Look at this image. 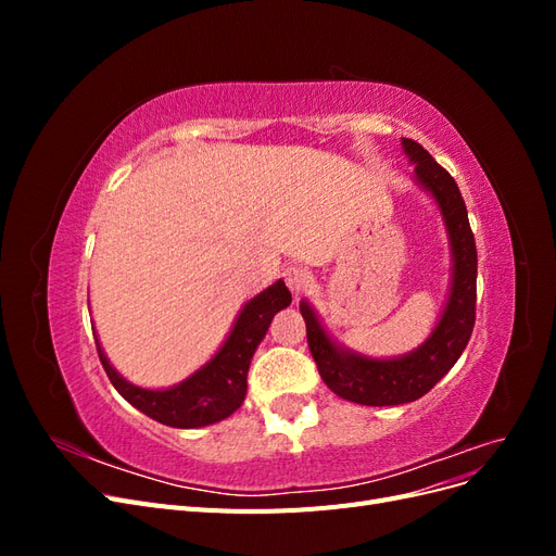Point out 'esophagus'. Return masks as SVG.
<instances>
[{
  "mask_svg": "<svg viewBox=\"0 0 556 556\" xmlns=\"http://www.w3.org/2000/svg\"><path fill=\"white\" fill-rule=\"evenodd\" d=\"M282 280L288 282L290 292H292L294 296H299L301 292H304V290L308 288L313 276L306 271V268H301V266H288V268H285V271H282Z\"/></svg>",
  "mask_w": 556,
  "mask_h": 556,
  "instance_id": "esophagus-1",
  "label": "esophagus"
}]
</instances>
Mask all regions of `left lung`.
I'll list each match as a JSON object with an SVG mask.
<instances>
[{
    "instance_id": "left-lung-1",
    "label": "left lung",
    "mask_w": 556,
    "mask_h": 556,
    "mask_svg": "<svg viewBox=\"0 0 556 556\" xmlns=\"http://www.w3.org/2000/svg\"><path fill=\"white\" fill-rule=\"evenodd\" d=\"M403 150L415 162L417 180L439 201L450 233L452 290L439 327L425 345L406 357L371 359L336 348L306 301L299 306L306 319V339L319 376L333 394L362 406H399L425 396L462 357L476 325L478 252L462 192L454 178L417 141L403 139Z\"/></svg>"
}]
</instances>
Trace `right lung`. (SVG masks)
Wrapping results in <instances>:
<instances>
[{"label": "right lung", "mask_w": 556, "mask_h": 556, "mask_svg": "<svg viewBox=\"0 0 556 556\" xmlns=\"http://www.w3.org/2000/svg\"><path fill=\"white\" fill-rule=\"evenodd\" d=\"M290 304L292 294L282 280L250 299L217 355L206 366H201L194 376L169 390H143V387L127 382L109 364L94 336L99 362L115 390L148 417L176 429L206 427L220 422L241 406L248 392L250 359L266 336L274 315Z\"/></svg>", "instance_id": "right-lung-1"}]
</instances>
